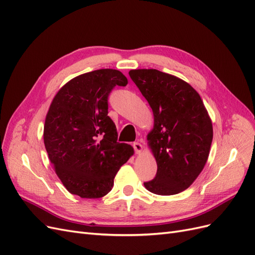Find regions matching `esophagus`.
I'll return each instance as SVG.
<instances>
[{"instance_id":"34e87169","label":"esophagus","mask_w":255,"mask_h":255,"mask_svg":"<svg viewBox=\"0 0 255 255\" xmlns=\"http://www.w3.org/2000/svg\"><path fill=\"white\" fill-rule=\"evenodd\" d=\"M133 148H134V150H135V153H137V154H140L141 153V151H142V144L140 143V142H134L133 143Z\"/></svg>"}]
</instances>
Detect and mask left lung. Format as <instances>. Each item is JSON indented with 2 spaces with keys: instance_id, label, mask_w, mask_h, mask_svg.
<instances>
[{
  "instance_id": "left-lung-1",
  "label": "left lung",
  "mask_w": 255,
  "mask_h": 255,
  "mask_svg": "<svg viewBox=\"0 0 255 255\" xmlns=\"http://www.w3.org/2000/svg\"><path fill=\"white\" fill-rule=\"evenodd\" d=\"M150 104L154 127L148 143L157 172L144 187L170 196L188 188L201 173L210 154L213 126L201 97L190 85L156 69L128 72Z\"/></svg>"
}]
</instances>
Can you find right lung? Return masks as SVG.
Listing matches in <instances>:
<instances>
[{
  "label": "right lung",
  "instance_id": "add662e5",
  "mask_svg": "<svg viewBox=\"0 0 255 255\" xmlns=\"http://www.w3.org/2000/svg\"><path fill=\"white\" fill-rule=\"evenodd\" d=\"M128 79L100 69L69 81L54 97L45 117L43 140L51 164L72 195L98 199L109 194L120 167L134 153L117 141L109 96Z\"/></svg>",
  "mask_w": 255,
  "mask_h": 255
}]
</instances>
